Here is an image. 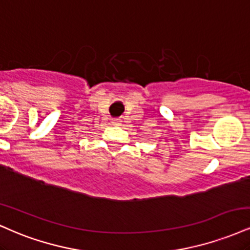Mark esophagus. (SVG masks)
Listing matches in <instances>:
<instances>
[{
    "instance_id": "esophagus-1",
    "label": "esophagus",
    "mask_w": 250,
    "mask_h": 250,
    "mask_svg": "<svg viewBox=\"0 0 250 250\" xmlns=\"http://www.w3.org/2000/svg\"><path fill=\"white\" fill-rule=\"evenodd\" d=\"M112 123L114 125H121V120H120V119H113Z\"/></svg>"
}]
</instances>
